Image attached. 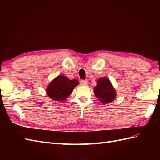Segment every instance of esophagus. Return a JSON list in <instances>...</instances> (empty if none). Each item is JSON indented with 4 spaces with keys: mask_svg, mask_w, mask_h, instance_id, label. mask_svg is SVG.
I'll use <instances>...</instances> for the list:
<instances>
[{
    "mask_svg": "<svg viewBox=\"0 0 160 160\" xmlns=\"http://www.w3.org/2000/svg\"><path fill=\"white\" fill-rule=\"evenodd\" d=\"M80 83L81 85H86L87 84V80H81L80 81Z\"/></svg>",
    "mask_w": 160,
    "mask_h": 160,
    "instance_id": "34e87169",
    "label": "esophagus"
}]
</instances>
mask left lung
Segmentation results:
<instances>
[{
  "mask_svg": "<svg viewBox=\"0 0 160 160\" xmlns=\"http://www.w3.org/2000/svg\"><path fill=\"white\" fill-rule=\"evenodd\" d=\"M94 93L101 102L108 104L113 102L116 92L107 78L102 77L97 80V85L94 87Z\"/></svg>",
  "mask_w": 160,
  "mask_h": 160,
  "instance_id": "8db88e82",
  "label": "left lung"
}]
</instances>
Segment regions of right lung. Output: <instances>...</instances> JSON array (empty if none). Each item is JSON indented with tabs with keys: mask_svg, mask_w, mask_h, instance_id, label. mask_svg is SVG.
<instances>
[{
	"mask_svg": "<svg viewBox=\"0 0 160 160\" xmlns=\"http://www.w3.org/2000/svg\"><path fill=\"white\" fill-rule=\"evenodd\" d=\"M78 84L79 81L78 80H69L67 77L60 75L49 83L47 88V93L52 100L62 102L70 96Z\"/></svg>",
	"mask_w": 160,
	"mask_h": 160,
	"instance_id": "right-lung-1",
	"label": "right lung"
}]
</instances>
